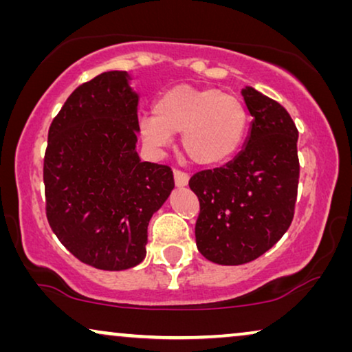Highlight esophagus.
Returning <instances> with one entry per match:
<instances>
[{
  "label": "esophagus",
  "instance_id": "esophagus-1",
  "mask_svg": "<svg viewBox=\"0 0 352 352\" xmlns=\"http://www.w3.org/2000/svg\"><path fill=\"white\" fill-rule=\"evenodd\" d=\"M173 175H175L176 187H186L187 186V182H189V176H187L186 173L175 170V171H173Z\"/></svg>",
  "mask_w": 352,
  "mask_h": 352
}]
</instances>
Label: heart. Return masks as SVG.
Listing matches in <instances>:
<instances>
[{"label": "heart", "mask_w": 352, "mask_h": 352, "mask_svg": "<svg viewBox=\"0 0 352 352\" xmlns=\"http://www.w3.org/2000/svg\"><path fill=\"white\" fill-rule=\"evenodd\" d=\"M248 113L237 96L218 88L176 85L142 113L138 133L152 151H162L181 133V148L197 166H218L232 158L247 133Z\"/></svg>", "instance_id": "obj_1"}]
</instances>
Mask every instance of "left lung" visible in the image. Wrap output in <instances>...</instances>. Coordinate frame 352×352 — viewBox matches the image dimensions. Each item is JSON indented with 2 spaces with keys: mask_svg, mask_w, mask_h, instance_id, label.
Here are the masks:
<instances>
[{
  "mask_svg": "<svg viewBox=\"0 0 352 352\" xmlns=\"http://www.w3.org/2000/svg\"><path fill=\"white\" fill-rule=\"evenodd\" d=\"M242 96L253 117L243 148L224 166L189 181L200 201L197 248L223 266L253 261L282 239L295 213L300 179L298 129L290 115L252 86Z\"/></svg>",
  "mask_w": 352,
  "mask_h": 352,
  "instance_id": "1",
  "label": "left lung"
}]
</instances>
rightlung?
<instances>
[{
    "label": "right lung",
    "mask_w": 352,
    "mask_h": 352,
    "mask_svg": "<svg viewBox=\"0 0 352 352\" xmlns=\"http://www.w3.org/2000/svg\"><path fill=\"white\" fill-rule=\"evenodd\" d=\"M128 72L78 86L52 120L45 155L46 216L60 243L102 271L146 258L147 226L175 189L165 165L141 162L139 94Z\"/></svg>",
    "instance_id": "1"
}]
</instances>
